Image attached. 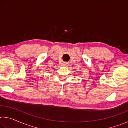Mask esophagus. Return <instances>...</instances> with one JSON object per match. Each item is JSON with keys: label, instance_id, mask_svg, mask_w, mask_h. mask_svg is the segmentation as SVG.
I'll return each instance as SVG.
<instances>
[{"label": "esophagus", "instance_id": "1", "mask_svg": "<svg viewBox=\"0 0 128 128\" xmlns=\"http://www.w3.org/2000/svg\"><path fill=\"white\" fill-rule=\"evenodd\" d=\"M62 66H68V63H67V62H62Z\"/></svg>", "mask_w": 128, "mask_h": 128}]
</instances>
